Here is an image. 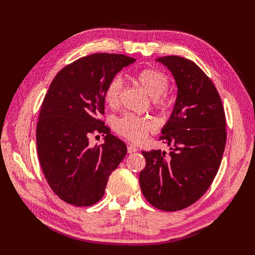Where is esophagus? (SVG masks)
I'll return each mask as SVG.
<instances>
[{"label": "esophagus", "instance_id": "34e87169", "mask_svg": "<svg viewBox=\"0 0 255 255\" xmlns=\"http://www.w3.org/2000/svg\"><path fill=\"white\" fill-rule=\"evenodd\" d=\"M127 150H128V153H133V152H136V151L138 150V148L136 147V145H133V144H128Z\"/></svg>", "mask_w": 255, "mask_h": 255}]
</instances>
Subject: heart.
<instances>
[{"label": "heart", "mask_w": 255, "mask_h": 255, "mask_svg": "<svg viewBox=\"0 0 255 255\" xmlns=\"http://www.w3.org/2000/svg\"><path fill=\"white\" fill-rule=\"evenodd\" d=\"M133 80L147 92V94L153 97V107L160 113H167L173 110L175 105L174 97L167 94L170 88V78L165 72L156 68L142 69L132 75ZM123 81L121 77L112 78L105 88L104 100L106 104L115 108L119 105L123 94ZM153 123L148 118L126 115L119 118L115 123V130L122 137L130 141L137 142L143 139L147 133L153 130Z\"/></svg>", "instance_id": "1"}]
</instances>
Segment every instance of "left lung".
<instances>
[{"label": "left lung", "instance_id": "1", "mask_svg": "<svg viewBox=\"0 0 255 255\" xmlns=\"http://www.w3.org/2000/svg\"><path fill=\"white\" fill-rule=\"evenodd\" d=\"M174 75L177 97L160 140L171 152L142 151L140 188L160 210H182L203 196L217 174L226 147V115L211 80L196 63L178 56L160 57Z\"/></svg>", "mask_w": 255, "mask_h": 255}]
</instances>
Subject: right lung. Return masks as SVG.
Listing matches in <instances>:
<instances>
[{"instance_id":"1","label":"right lung","mask_w":255,"mask_h":255,"mask_svg":"<svg viewBox=\"0 0 255 255\" xmlns=\"http://www.w3.org/2000/svg\"><path fill=\"white\" fill-rule=\"evenodd\" d=\"M136 59L94 53L61 69L42 101L36 128L38 159L50 188L70 205L88 207L104 196L108 177L127 153L101 118L112 78ZM106 142L91 147V134Z\"/></svg>"}]
</instances>
